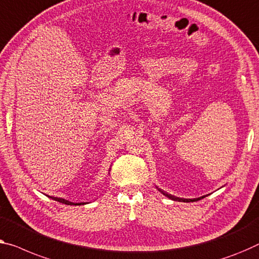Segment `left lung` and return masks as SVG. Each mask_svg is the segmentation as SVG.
<instances>
[{"label":"left lung","mask_w":259,"mask_h":259,"mask_svg":"<svg viewBox=\"0 0 259 259\" xmlns=\"http://www.w3.org/2000/svg\"><path fill=\"white\" fill-rule=\"evenodd\" d=\"M157 190L159 191V192H160L161 194H163V195L167 196L168 199H171V200H175V201H181V202H194V201H198V200H201V199H203L204 196H206V195H203V196H200V198H195V199H184V198H178V196H176V195H172V194H169V193H167V192L163 191V190H161V188H159V187H157Z\"/></svg>","instance_id":"8db88e82"}]
</instances>
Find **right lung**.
I'll list each match as a JSON object with an SVG mask.
<instances>
[{
	"label": "right lung",
	"instance_id": "add662e5",
	"mask_svg": "<svg viewBox=\"0 0 259 259\" xmlns=\"http://www.w3.org/2000/svg\"><path fill=\"white\" fill-rule=\"evenodd\" d=\"M49 198H51L52 200H56V201H58V202H60V203L69 204V206H71V204H74V206H76V204H78V206H80V204H84V202H80V203H74V202H71V201H68V200H65V199H63V198H56V196H49Z\"/></svg>",
	"mask_w": 259,
	"mask_h": 259
}]
</instances>
